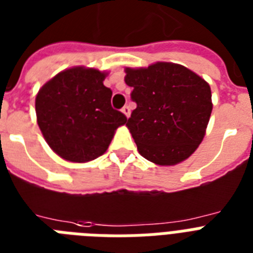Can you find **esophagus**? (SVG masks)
<instances>
[{
    "label": "esophagus",
    "mask_w": 253,
    "mask_h": 253,
    "mask_svg": "<svg viewBox=\"0 0 253 253\" xmlns=\"http://www.w3.org/2000/svg\"><path fill=\"white\" fill-rule=\"evenodd\" d=\"M121 112H123V114H124L126 117H129V116H130V107H129V106L123 107V110H121Z\"/></svg>",
    "instance_id": "esophagus-1"
}]
</instances>
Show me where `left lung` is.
Here are the masks:
<instances>
[{
  "label": "left lung",
  "instance_id": "1",
  "mask_svg": "<svg viewBox=\"0 0 253 253\" xmlns=\"http://www.w3.org/2000/svg\"><path fill=\"white\" fill-rule=\"evenodd\" d=\"M125 74L137 103L126 126L139 154L158 166L189 158L203 142L213 110L209 84L173 62L125 68Z\"/></svg>",
  "mask_w": 253,
  "mask_h": 253
}]
</instances>
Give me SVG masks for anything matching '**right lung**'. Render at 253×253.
Returning a JSON list of instances; mask_svg holds the SVG:
<instances>
[{
    "label": "right lung",
    "mask_w": 253,
    "mask_h": 253,
    "mask_svg": "<svg viewBox=\"0 0 253 253\" xmlns=\"http://www.w3.org/2000/svg\"><path fill=\"white\" fill-rule=\"evenodd\" d=\"M108 72L73 66L40 87L35 99L36 121L52 150L73 163L103 155L116 129L126 123L111 107L112 91L103 84Z\"/></svg>",
    "instance_id": "add662e5"
}]
</instances>
